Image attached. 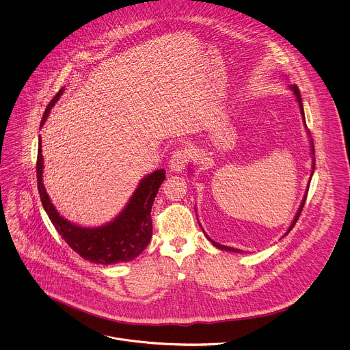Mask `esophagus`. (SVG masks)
Returning a JSON list of instances; mask_svg holds the SVG:
<instances>
[{"instance_id":"esophagus-1","label":"esophagus","mask_w":350,"mask_h":350,"mask_svg":"<svg viewBox=\"0 0 350 350\" xmlns=\"http://www.w3.org/2000/svg\"><path fill=\"white\" fill-rule=\"evenodd\" d=\"M191 159V151L188 148H180V150H176L173 152V155L170 157V161H169V167L178 173V172H183L184 167L187 166V163L189 162Z\"/></svg>"}]
</instances>
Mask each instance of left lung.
<instances>
[{"instance_id":"left-lung-1","label":"left lung","mask_w":350,"mask_h":350,"mask_svg":"<svg viewBox=\"0 0 350 350\" xmlns=\"http://www.w3.org/2000/svg\"><path fill=\"white\" fill-rule=\"evenodd\" d=\"M291 88H292V91L295 92V95H296V99H297V102H299V106H300V110H301V114H303V117H304V109H303V102H301V95H300V91H299V87L297 85H291ZM306 121V120H304ZM311 147H312V154H315V150H314V143L311 142ZM315 161V159H314ZM314 169H315V162H314V166H312ZM314 173V172H312ZM311 181V180H310ZM307 195H308V188H307V192H306V195H304V199H303V202H301V204H300V208H299V211H297V214H296V217H295V219H293V222H292V225H291V228H289V230H288V233L295 228V225H296V222H297V219H299V217H300V214H301V211H303V207H304V204H306V199H307ZM208 239V237H207ZM211 243H213V245L214 247H217V248H219V250H224V251H230V252H243L241 250H236V248H232V247H226V245H222V244H218V243H215V241H213L211 239H208Z\"/></svg>"}]
</instances>
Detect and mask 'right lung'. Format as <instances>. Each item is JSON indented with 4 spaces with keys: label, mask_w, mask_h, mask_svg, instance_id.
Listing matches in <instances>:
<instances>
[{
    "label": "right lung",
    "mask_w": 350,
    "mask_h": 350,
    "mask_svg": "<svg viewBox=\"0 0 350 350\" xmlns=\"http://www.w3.org/2000/svg\"><path fill=\"white\" fill-rule=\"evenodd\" d=\"M62 91L64 88H61L47 105L40 121V126L44 124L50 109L59 99ZM42 170L43 157L42 143L39 137L36 178L42 206L58 234L83 259L99 265L129 262L139 256L148 245L152 234L151 208L158 189L166 178L163 169L155 170L151 174L146 176L140 181L135 193L129 199V203L120 213V215L100 228H81L62 218L57 213L55 207L51 204L50 198L43 187Z\"/></svg>",
    "instance_id": "add662e5"
}]
</instances>
